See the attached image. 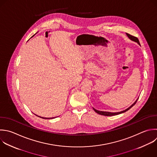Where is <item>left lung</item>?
Wrapping results in <instances>:
<instances>
[{"instance_id": "8db88e82", "label": "left lung", "mask_w": 157, "mask_h": 157, "mask_svg": "<svg viewBox=\"0 0 157 157\" xmlns=\"http://www.w3.org/2000/svg\"><path fill=\"white\" fill-rule=\"evenodd\" d=\"M126 36H128V37L131 40H132V41H133V42H135L137 43L139 45H140V43H139V40H138V39H137V37H134V36H131V35H130V34H128V33H126ZM137 99H137L136 100V101H135L131 106H129L128 108H127L126 109H125V110H124L118 112H110L100 111V110H98L95 109L93 108V110H94L97 113H98V114H99V115H104V116H113V115H118V114H120V113H124V112L128 111L129 109H130L136 103Z\"/></svg>"}]
</instances>
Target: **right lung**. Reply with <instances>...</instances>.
Wrapping results in <instances>:
<instances>
[{"label": "right lung", "mask_w": 157, "mask_h": 157, "mask_svg": "<svg viewBox=\"0 0 157 157\" xmlns=\"http://www.w3.org/2000/svg\"><path fill=\"white\" fill-rule=\"evenodd\" d=\"M35 35H36V34H35ZM35 115H36V114H35ZM37 117H40V118H43V119H53V118H56V117H52V118H46V117H39V116H37Z\"/></svg>", "instance_id": "1"}]
</instances>
